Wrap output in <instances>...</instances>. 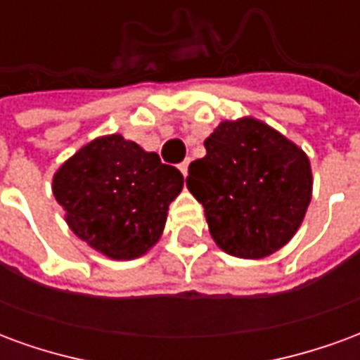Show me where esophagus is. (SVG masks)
Returning a JSON list of instances; mask_svg holds the SVG:
<instances>
[{
	"instance_id": "34e87169",
	"label": "esophagus",
	"mask_w": 360,
	"mask_h": 360,
	"mask_svg": "<svg viewBox=\"0 0 360 360\" xmlns=\"http://www.w3.org/2000/svg\"><path fill=\"white\" fill-rule=\"evenodd\" d=\"M188 164H191V162H188V160H185V162H181V164H179V172L183 173V177H187V173H188Z\"/></svg>"
}]
</instances>
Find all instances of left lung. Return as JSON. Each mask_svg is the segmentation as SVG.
Masks as SVG:
<instances>
[{
    "label": "left lung",
    "mask_w": 360,
    "mask_h": 360,
    "mask_svg": "<svg viewBox=\"0 0 360 360\" xmlns=\"http://www.w3.org/2000/svg\"><path fill=\"white\" fill-rule=\"evenodd\" d=\"M188 165L187 187L227 255L264 258L301 226L312 196L307 154L262 121H224Z\"/></svg>",
    "instance_id": "obj_1"
}]
</instances>
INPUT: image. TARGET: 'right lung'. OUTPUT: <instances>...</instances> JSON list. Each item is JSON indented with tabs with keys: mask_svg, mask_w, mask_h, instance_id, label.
<instances>
[{
	"mask_svg": "<svg viewBox=\"0 0 360 360\" xmlns=\"http://www.w3.org/2000/svg\"><path fill=\"white\" fill-rule=\"evenodd\" d=\"M181 188L177 167L121 134L89 142L53 175V196L73 233L113 260L156 245Z\"/></svg>",
	"mask_w": 360,
	"mask_h": 360,
	"instance_id": "add662e5",
	"label": "right lung"
}]
</instances>
